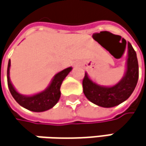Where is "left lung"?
Instances as JSON below:
<instances>
[{
    "mask_svg": "<svg viewBox=\"0 0 146 146\" xmlns=\"http://www.w3.org/2000/svg\"><path fill=\"white\" fill-rule=\"evenodd\" d=\"M126 70L123 78L116 84L106 87L94 82L85 73L82 80L83 93L92 103L102 107H113L130 98L135 90L139 78V66L136 53L128 43Z\"/></svg>",
    "mask_w": 146,
    "mask_h": 146,
    "instance_id": "8db88e82",
    "label": "left lung"
}]
</instances>
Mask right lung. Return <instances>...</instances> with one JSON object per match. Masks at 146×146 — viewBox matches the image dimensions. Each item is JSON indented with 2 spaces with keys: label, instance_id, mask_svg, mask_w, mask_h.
<instances>
[{
  "label": "right lung",
  "instance_id": "1",
  "mask_svg": "<svg viewBox=\"0 0 146 146\" xmlns=\"http://www.w3.org/2000/svg\"><path fill=\"white\" fill-rule=\"evenodd\" d=\"M10 68L11 60H9L7 67V83L12 97L21 107L35 112L45 111L55 106L61 96V84L64 79L67 77V75L72 70V67L65 68L63 71L54 75L50 84L48 86L45 90L32 96H25L19 93L14 88L10 79Z\"/></svg>",
  "mask_w": 146,
  "mask_h": 146
}]
</instances>
